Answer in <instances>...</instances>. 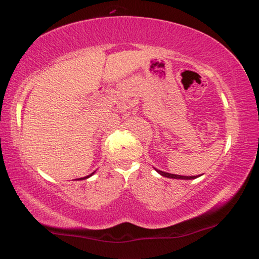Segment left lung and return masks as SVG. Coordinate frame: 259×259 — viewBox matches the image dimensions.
Listing matches in <instances>:
<instances>
[{
	"label": "left lung",
	"mask_w": 259,
	"mask_h": 259,
	"mask_svg": "<svg viewBox=\"0 0 259 259\" xmlns=\"http://www.w3.org/2000/svg\"><path fill=\"white\" fill-rule=\"evenodd\" d=\"M155 170L161 175V176L166 177V178H174V179H185V181H186V179H195V178H198V177L201 176V175H199V176H181V175H174V174L164 172V171H161V170H157V169H155Z\"/></svg>",
	"instance_id": "8db88e82"
}]
</instances>
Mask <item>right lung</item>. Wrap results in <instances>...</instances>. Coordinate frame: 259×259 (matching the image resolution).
<instances>
[{
  "instance_id": "right-lung-1",
  "label": "right lung",
  "mask_w": 259,
  "mask_h": 259,
  "mask_svg": "<svg viewBox=\"0 0 259 259\" xmlns=\"http://www.w3.org/2000/svg\"><path fill=\"white\" fill-rule=\"evenodd\" d=\"M93 175H94V172H93V174H91V175H89V176H87V177H83V178H78V179H77V181H81V179H87V178H89L90 176H93Z\"/></svg>"
}]
</instances>
